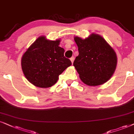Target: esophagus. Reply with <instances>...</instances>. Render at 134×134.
<instances>
[{
	"label": "esophagus",
	"instance_id": "34e87169",
	"mask_svg": "<svg viewBox=\"0 0 134 134\" xmlns=\"http://www.w3.org/2000/svg\"><path fill=\"white\" fill-rule=\"evenodd\" d=\"M70 60H71V62H72V64H73L74 63V59H75V58H74V57H72V58H71L70 59Z\"/></svg>",
	"mask_w": 134,
	"mask_h": 134
}]
</instances>
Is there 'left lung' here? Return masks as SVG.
<instances>
[{
  "mask_svg": "<svg viewBox=\"0 0 134 134\" xmlns=\"http://www.w3.org/2000/svg\"><path fill=\"white\" fill-rule=\"evenodd\" d=\"M79 54L74 66L80 79L88 86L102 85L110 79L116 68L115 51L100 35L92 34L82 39L75 37Z\"/></svg>",
  "mask_w": 134,
  "mask_h": 134,
  "instance_id": "1",
  "label": "left lung"
}]
</instances>
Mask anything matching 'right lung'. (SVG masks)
Here are the masks:
<instances>
[{
  "label": "right lung",
  "mask_w": 134,
  "mask_h": 134,
  "mask_svg": "<svg viewBox=\"0 0 134 134\" xmlns=\"http://www.w3.org/2000/svg\"><path fill=\"white\" fill-rule=\"evenodd\" d=\"M60 40H49L46 37H38L23 54L21 67L26 79L39 88L52 86L59 75L72 65L64 57V48L60 47Z\"/></svg>",
  "instance_id": "1"
}]
</instances>
